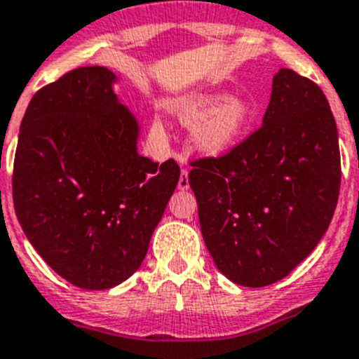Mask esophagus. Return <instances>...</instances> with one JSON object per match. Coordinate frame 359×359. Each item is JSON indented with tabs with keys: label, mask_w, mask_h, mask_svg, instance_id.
Segmentation results:
<instances>
[{
	"label": "esophagus",
	"mask_w": 359,
	"mask_h": 359,
	"mask_svg": "<svg viewBox=\"0 0 359 359\" xmlns=\"http://www.w3.org/2000/svg\"><path fill=\"white\" fill-rule=\"evenodd\" d=\"M177 189H180V191H187V189H189V172H187V170H182V174H180Z\"/></svg>",
	"instance_id": "1"
}]
</instances>
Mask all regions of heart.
Masks as SVG:
<instances>
[{"mask_svg": "<svg viewBox=\"0 0 359 359\" xmlns=\"http://www.w3.org/2000/svg\"><path fill=\"white\" fill-rule=\"evenodd\" d=\"M251 104L244 97H224L207 93L185 100L180 106V117L194 128V143L203 154L220 156L238 141L251 121ZM156 128H161L156 121Z\"/></svg>", "mask_w": 359, "mask_h": 359, "instance_id": "heart-1", "label": "heart"}]
</instances>
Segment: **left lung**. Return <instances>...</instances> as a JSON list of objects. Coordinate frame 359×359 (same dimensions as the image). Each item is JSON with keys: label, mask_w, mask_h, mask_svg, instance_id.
I'll use <instances>...</instances> for the list:
<instances>
[{"label": "left lung", "mask_w": 359, "mask_h": 359, "mask_svg": "<svg viewBox=\"0 0 359 359\" xmlns=\"http://www.w3.org/2000/svg\"><path fill=\"white\" fill-rule=\"evenodd\" d=\"M192 167L189 183L216 268L248 288L284 279L319 244L337 205L341 159L327 97L283 67L262 126L226 156Z\"/></svg>", "instance_id": "obj_1"}]
</instances>
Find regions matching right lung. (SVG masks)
Masks as SVG:
<instances>
[{"mask_svg": "<svg viewBox=\"0 0 359 359\" xmlns=\"http://www.w3.org/2000/svg\"><path fill=\"white\" fill-rule=\"evenodd\" d=\"M106 67H79L41 88L23 115L14 158L18 222L67 283L108 290L139 269L180 182L174 159L137 152L135 115Z\"/></svg>", "mask_w": 359, "mask_h": 359, "instance_id": "right-lung-1", "label": "right lung"}]
</instances>
